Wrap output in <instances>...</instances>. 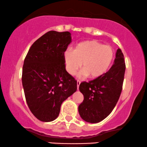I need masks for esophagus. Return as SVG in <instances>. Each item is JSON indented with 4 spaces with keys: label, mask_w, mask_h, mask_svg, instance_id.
I'll return each mask as SVG.
<instances>
[{
    "label": "esophagus",
    "mask_w": 147,
    "mask_h": 147,
    "mask_svg": "<svg viewBox=\"0 0 147 147\" xmlns=\"http://www.w3.org/2000/svg\"><path fill=\"white\" fill-rule=\"evenodd\" d=\"M77 90H79V85H80V84H81V81H77Z\"/></svg>",
    "instance_id": "1"
}]
</instances>
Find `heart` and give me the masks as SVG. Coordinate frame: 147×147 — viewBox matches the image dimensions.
<instances>
[{"label": "heart", "instance_id": "b5f03b06", "mask_svg": "<svg viewBox=\"0 0 147 147\" xmlns=\"http://www.w3.org/2000/svg\"><path fill=\"white\" fill-rule=\"evenodd\" d=\"M114 51L109 45H103L97 40H85L78 43L71 50H66L64 60L66 71L74 75L81 68L80 78L89 76L91 79H96L107 72L113 62Z\"/></svg>", "mask_w": 147, "mask_h": 147}]
</instances>
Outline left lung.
Here are the masks:
<instances>
[{
	"label": "left lung",
	"mask_w": 147,
	"mask_h": 147,
	"mask_svg": "<svg viewBox=\"0 0 147 147\" xmlns=\"http://www.w3.org/2000/svg\"><path fill=\"white\" fill-rule=\"evenodd\" d=\"M125 70L123 54L118 49L114 63L109 71L88 83L80 84L79 90L84 99L79 106V113L83 120L96 123L110 115L120 97Z\"/></svg>",
	"instance_id": "8db88e82"
}]
</instances>
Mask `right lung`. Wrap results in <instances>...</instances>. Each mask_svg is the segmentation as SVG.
Returning a JSON list of instances; mask_svg holds the SVG:
<instances>
[{
    "instance_id": "add662e5",
    "label": "right lung",
    "mask_w": 147,
    "mask_h": 147,
    "mask_svg": "<svg viewBox=\"0 0 147 147\" xmlns=\"http://www.w3.org/2000/svg\"><path fill=\"white\" fill-rule=\"evenodd\" d=\"M69 32L49 31L32 45L22 70L26 100L38 120L58 117L63 102L77 91V81L66 70L64 53L71 42Z\"/></svg>"
}]
</instances>
